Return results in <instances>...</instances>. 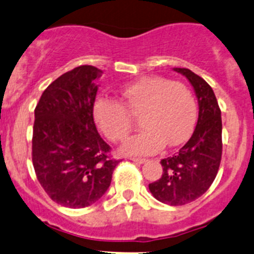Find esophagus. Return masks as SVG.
<instances>
[{
  "mask_svg": "<svg viewBox=\"0 0 254 254\" xmlns=\"http://www.w3.org/2000/svg\"><path fill=\"white\" fill-rule=\"evenodd\" d=\"M131 160L132 162H135V164H139V165H141V164H144V162H146V160L145 159H141V157H131Z\"/></svg>",
  "mask_w": 254,
  "mask_h": 254,
  "instance_id": "34e87169",
  "label": "esophagus"
}]
</instances>
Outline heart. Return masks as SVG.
<instances>
[{"instance_id":"obj_1","label":"heart","mask_w":254,"mask_h":254,"mask_svg":"<svg viewBox=\"0 0 254 254\" xmlns=\"http://www.w3.org/2000/svg\"><path fill=\"white\" fill-rule=\"evenodd\" d=\"M130 115H140L144 129L122 146L127 155L155 154L162 147L177 146L190 136L197 115L195 97L187 85L159 75L142 77L120 90V103L95 100L93 117L112 141L127 137Z\"/></svg>"}]
</instances>
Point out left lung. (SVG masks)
Segmentation results:
<instances>
[{"instance_id":"left-lung-1","label":"left lung","mask_w":254,"mask_h":254,"mask_svg":"<svg viewBox=\"0 0 254 254\" xmlns=\"http://www.w3.org/2000/svg\"><path fill=\"white\" fill-rule=\"evenodd\" d=\"M193 87L198 102L197 124L189 141L161 160L162 175L149 185L157 201L171 206L192 202L210 189L222 156V119L212 88L186 68H174Z\"/></svg>"}]
</instances>
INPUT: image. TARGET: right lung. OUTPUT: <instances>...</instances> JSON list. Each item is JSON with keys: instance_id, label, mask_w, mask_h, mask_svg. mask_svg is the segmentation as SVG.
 Segmentation results:
<instances>
[{"instance_id": "1", "label": "right lung", "mask_w": 254, "mask_h": 254, "mask_svg": "<svg viewBox=\"0 0 254 254\" xmlns=\"http://www.w3.org/2000/svg\"><path fill=\"white\" fill-rule=\"evenodd\" d=\"M102 70L80 65L47 87L34 109L32 161L47 195L62 206L83 208L109 189L120 160L109 157L93 118Z\"/></svg>"}]
</instances>
